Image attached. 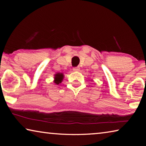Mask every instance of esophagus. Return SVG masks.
I'll list each match as a JSON object with an SVG mask.
<instances>
[{"instance_id":"1","label":"esophagus","mask_w":146,"mask_h":146,"mask_svg":"<svg viewBox=\"0 0 146 146\" xmlns=\"http://www.w3.org/2000/svg\"><path fill=\"white\" fill-rule=\"evenodd\" d=\"M73 70V71H78L80 70V68H79L78 66H77V67H74Z\"/></svg>"}]
</instances>
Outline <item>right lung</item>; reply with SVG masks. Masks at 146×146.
<instances>
[{"label": "right lung", "mask_w": 146, "mask_h": 146, "mask_svg": "<svg viewBox=\"0 0 146 146\" xmlns=\"http://www.w3.org/2000/svg\"><path fill=\"white\" fill-rule=\"evenodd\" d=\"M63 73H57L55 75V76H54V82L56 83V84H60V83L62 82V80H63Z\"/></svg>", "instance_id": "1"}]
</instances>
